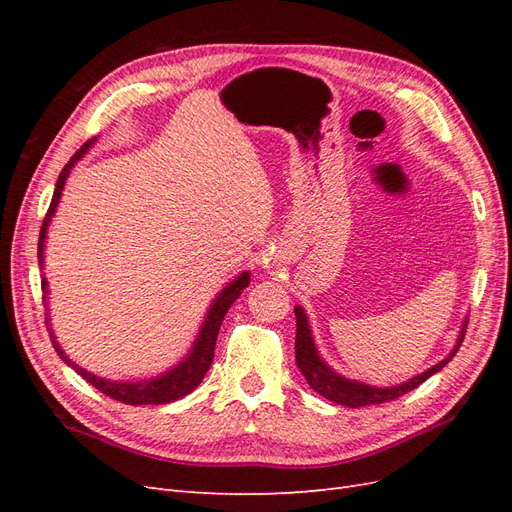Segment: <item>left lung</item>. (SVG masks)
Listing matches in <instances>:
<instances>
[{
    "label": "left lung",
    "mask_w": 512,
    "mask_h": 512,
    "mask_svg": "<svg viewBox=\"0 0 512 512\" xmlns=\"http://www.w3.org/2000/svg\"><path fill=\"white\" fill-rule=\"evenodd\" d=\"M294 316H297V339H294V354H297V365L301 369V374L305 376L307 384L312 386L316 393H320L324 399H329V401H333V404H339V406H348V408L386 404V401H393L401 395L414 391L416 386H421L427 378H431L436 371H440L448 361L453 359L455 352L459 350V346L463 342V335H466V327H468V320H466L463 322V329L459 333V339H457L453 352L448 354L444 361L423 371V374L410 378L408 382L380 389V386H369L365 382H356V380L339 376L337 371H333L327 363L320 359L312 331H309V322H307L303 307H299V305L294 307Z\"/></svg>",
    "instance_id": "left-lung-1"
}]
</instances>
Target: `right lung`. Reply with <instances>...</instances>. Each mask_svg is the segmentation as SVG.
<instances>
[{
  "mask_svg": "<svg viewBox=\"0 0 512 512\" xmlns=\"http://www.w3.org/2000/svg\"><path fill=\"white\" fill-rule=\"evenodd\" d=\"M96 143L94 141H87L79 151L74 153L70 158V162L64 166V170L59 173L57 185H55V192H53V200H51V207L46 211V218L42 222L40 228V241H38V260H40V267H42V254H44V239H46V228L51 224L53 213L57 209V203L61 198V192H64V185L66 179L70 175L72 166L79 162L85 153L89 151V147ZM250 284V273L243 271L239 277H235L218 297H215L213 305L209 307L207 318L203 322V327L198 331L196 342L192 346V350L188 352V356H183V361L177 363L173 369H168L166 374L156 376L151 380H138V382H111L106 378H100L96 374H91V371L79 367L76 363H72L68 356L64 354V350L59 348V344L55 342V335L49 329V318H46V329L51 333L53 339V348L57 350V354L61 356V361H66L76 374L83 376L91 386H96L100 393H104L106 397L117 399L121 404H128V406H160V404H170V401H177L181 397H185L188 393H192L196 386L203 382L205 374L211 367L213 361V352H215V339H218L220 327H222V320L226 316V312L230 309V305L239 299V294L243 288H247ZM42 292L46 294L49 288H46V277H42Z\"/></svg>",
  "mask_w": 512,
  "mask_h": 512,
  "instance_id": "add662e5",
  "label": "right lung"
}]
</instances>
